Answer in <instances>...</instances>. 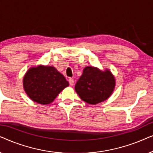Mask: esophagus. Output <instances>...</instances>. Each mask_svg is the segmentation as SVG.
Listing matches in <instances>:
<instances>
[{
	"mask_svg": "<svg viewBox=\"0 0 153 153\" xmlns=\"http://www.w3.org/2000/svg\"><path fill=\"white\" fill-rule=\"evenodd\" d=\"M69 83H70V85H74V79H72V78L69 79Z\"/></svg>",
	"mask_w": 153,
	"mask_h": 153,
	"instance_id": "1",
	"label": "esophagus"
}]
</instances>
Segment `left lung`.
<instances>
[{
    "label": "left lung",
    "mask_w": 153,
    "mask_h": 153,
    "mask_svg": "<svg viewBox=\"0 0 153 153\" xmlns=\"http://www.w3.org/2000/svg\"><path fill=\"white\" fill-rule=\"evenodd\" d=\"M116 85L114 76L108 70H100L88 66L75 85V91L81 99L90 104L105 101L111 95Z\"/></svg>",
    "instance_id": "1"
}]
</instances>
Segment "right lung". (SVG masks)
<instances>
[{"label": "right lung", "instance_id": "1", "mask_svg": "<svg viewBox=\"0 0 153 153\" xmlns=\"http://www.w3.org/2000/svg\"><path fill=\"white\" fill-rule=\"evenodd\" d=\"M23 85L33 102L45 105L51 103L69 83L54 67L38 65L27 71Z\"/></svg>", "mask_w": 153, "mask_h": 153}]
</instances>
